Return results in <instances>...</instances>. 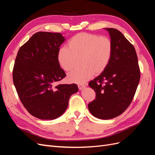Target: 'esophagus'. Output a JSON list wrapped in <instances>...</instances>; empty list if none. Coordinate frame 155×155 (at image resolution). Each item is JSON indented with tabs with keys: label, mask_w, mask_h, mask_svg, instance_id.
I'll list each match as a JSON object with an SVG mask.
<instances>
[{
	"label": "esophagus",
	"mask_w": 155,
	"mask_h": 155,
	"mask_svg": "<svg viewBox=\"0 0 155 155\" xmlns=\"http://www.w3.org/2000/svg\"><path fill=\"white\" fill-rule=\"evenodd\" d=\"M86 87V85L85 84H79L78 85V88L79 90H82V89Z\"/></svg>",
	"instance_id": "34e87169"
}]
</instances>
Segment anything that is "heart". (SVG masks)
<instances>
[{
	"label": "heart",
	"instance_id": "heart-1",
	"mask_svg": "<svg viewBox=\"0 0 155 155\" xmlns=\"http://www.w3.org/2000/svg\"><path fill=\"white\" fill-rule=\"evenodd\" d=\"M113 53V44L106 36L89 33H79L68 42V48L63 46L58 52V61L64 71L76 68L81 59V68L68 75L70 82L81 83L94 74H100L109 64Z\"/></svg>",
	"mask_w": 155,
	"mask_h": 155
}]
</instances>
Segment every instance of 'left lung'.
I'll list each match as a JSON object with an SVG mask.
<instances>
[{
  "mask_svg": "<svg viewBox=\"0 0 155 155\" xmlns=\"http://www.w3.org/2000/svg\"><path fill=\"white\" fill-rule=\"evenodd\" d=\"M113 44L109 64L100 76L88 83L96 92L89 103L91 113L97 118L109 120L127 109L134 96L140 78L137 52L133 45L114 28H105Z\"/></svg>",
  "mask_w": 155,
  "mask_h": 155,
  "instance_id": "8db88e82",
  "label": "left lung"
}]
</instances>
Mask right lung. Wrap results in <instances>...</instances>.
<instances>
[{
	"mask_svg": "<svg viewBox=\"0 0 155 155\" xmlns=\"http://www.w3.org/2000/svg\"><path fill=\"white\" fill-rule=\"evenodd\" d=\"M65 39L60 33L39 31L18 51L13 80L20 100L30 114L41 120L61 116L76 84H55L66 76L58 61L59 46Z\"/></svg>",
	"mask_w": 155,
	"mask_h": 155,
	"instance_id": "obj_1",
	"label": "right lung"
}]
</instances>
